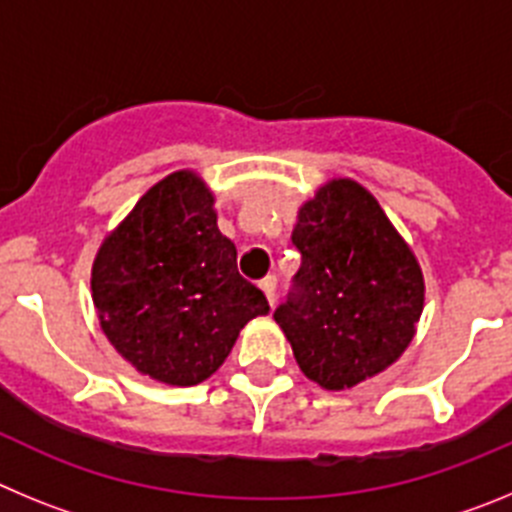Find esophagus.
<instances>
[{
  "mask_svg": "<svg viewBox=\"0 0 512 512\" xmlns=\"http://www.w3.org/2000/svg\"><path fill=\"white\" fill-rule=\"evenodd\" d=\"M259 287L264 289L266 300H269V305L274 307V302H277V279H274V277H266V279H261V282H259Z\"/></svg>",
  "mask_w": 512,
  "mask_h": 512,
  "instance_id": "obj_1",
  "label": "esophagus"
}]
</instances>
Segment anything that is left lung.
Instances as JSON below:
<instances>
[{
    "mask_svg": "<svg viewBox=\"0 0 512 512\" xmlns=\"http://www.w3.org/2000/svg\"><path fill=\"white\" fill-rule=\"evenodd\" d=\"M292 246L300 269L274 320L305 377L343 390L387 369L413 341L423 274L379 202L351 179L325 184Z\"/></svg>",
    "mask_w": 512,
    "mask_h": 512,
    "instance_id": "1",
    "label": "left lung"
}]
</instances>
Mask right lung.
I'll use <instances>...</instances> for the list:
<instances>
[{
    "label": "right lung",
    "mask_w": 512,
    "mask_h": 512,
    "mask_svg": "<svg viewBox=\"0 0 512 512\" xmlns=\"http://www.w3.org/2000/svg\"><path fill=\"white\" fill-rule=\"evenodd\" d=\"M212 202L192 171L166 176L107 235L92 269L104 336L138 372L176 387L215 374L243 325L269 312L238 274Z\"/></svg>",
    "instance_id": "obj_1"
}]
</instances>
